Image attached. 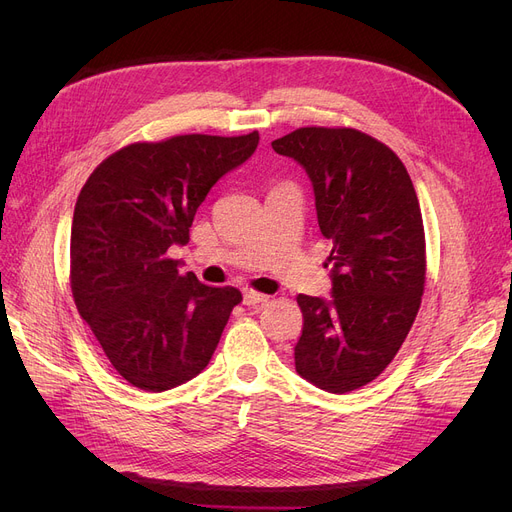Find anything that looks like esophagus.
<instances>
[{
  "instance_id": "34e87169",
  "label": "esophagus",
  "mask_w": 512,
  "mask_h": 512,
  "mask_svg": "<svg viewBox=\"0 0 512 512\" xmlns=\"http://www.w3.org/2000/svg\"><path fill=\"white\" fill-rule=\"evenodd\" d=\"M265 301H270V297H267V294H263V292H257V290H251V288H247L245 292H242V303L245 305H259V303H265Z\"/></svg>"
}]
</instances>
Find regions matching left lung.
<instances>
[{"label": "left lung", "instance_id": "1", "mask_svg": "<svg viewBox=\"0 0 512 512\" xmlns=\"http://www.w3.org/2000/svg\"><path fill=\"white\" fill-rule=\"evenodd\" d=\"M313 182L319 230L332 240V299L299 294L301 378L344 394L390 365L417 317L425 232L415 186L398 155L355 128L307 126L272 143Z\"/></svg>", "mask_w": 512, "mask_h": 512}]
</instances>
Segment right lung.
<instances>
[{"label": "right lung", "instance_id": "1", "mask_svg": "<svg viewBox=\"0 0 512 512\" xmlns=\"http://www.w3.org/2000/svg\"><path fill=\"white\" fill-rule=\"evenodd\" d=\"M257 143V130L132 143L105 157L80 191L70 234L72 297L128 384L164 392L207 367L242 294L182 276L168 249L186 245L211 186Z\"/></svg>", "mask_w": 512, "mask_h": 512}]
</instances>
